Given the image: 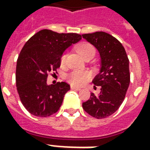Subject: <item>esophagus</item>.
Listing matches in <instances>:
<instances>
[{"label":"esophagus","mask_w":150,"mask_h":150,"mask_svg":"<svg viewBox=\"0 0 150 150\" xmlns=\"http://www.w3.org/2000/svg\"><path fill=\"white\" fill-rule=\"evenodd\" d=\"M71 88L72 90H75V91H79V90H80V88H77V87H75V86H71Z\"/></svg>","instance_id":"34e87169"}]
</instances>
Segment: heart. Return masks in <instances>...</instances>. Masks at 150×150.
Instances as JSON below:
<instances>
[{"label": "heart", "mask_w": 150, "mask_h": 150, "mask_svg": "<svg viewBox=\"0 0 150 150\" xmlns=\"http://www.w3.org/2000/svg\"><path fill=\"white\" fill-rule=\"evenodd\" d=\"M77 51L79 54L83 58L86 59L88 57H93L96 54V49L91 44L88 42H82L77 46ZM67 59V54L64 53L61 56V63H65ZM90 74L88 71H81V70H75L70 74L67 75V80L71 85L74 86H81L89 80Z\"/></svg>", "instance_id": "b5f03b06"}]
</instances>
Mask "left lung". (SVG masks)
Returning <instances> with one entry per match:
<instances>
[{"label": "left lung", "instance_id": "obj_1", "mask_svg": "<svg viewBox=\"0 0 150 150\" xmlns=\"http://www.w3.org/2000/svg\"><path fill=\"white\" fill-rule=\"evenodd\" d=\"M82 36L98 50L101 61L100 73L92 81L95 88L100 87V92L98 96L91 93L83 108L95 118H106L125 100L130 83L129 59L122 44L111 34L99 31Z\"/></svg>", "mask_w": 150, "mask_h": 150}]
</instances>
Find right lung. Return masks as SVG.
Masks as SVG:
<instances>
[{
    "label": "right lung",
    "mask_w": 150,
    "mask_h": 150,
    "mask_svg": "<svg viewBox=\"0 0 150 150\" xmlns=\"http://www.w3.org/2000/svg\"><path fill=\"white\" fill-rule=\"evenodd\" d=\"M81 38L75 33L42 30L25 42L17 61L16 85L21 103L32 115L47 117L59 111L70 85L65 82L48 85L47 76L57 72L64 50Z\"/></svg>",
    "instance_id": "add662e5"
}]
</instances>
